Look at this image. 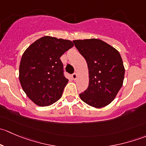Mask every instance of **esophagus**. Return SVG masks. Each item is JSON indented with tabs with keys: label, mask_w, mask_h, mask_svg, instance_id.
Segmentation results:
<instances>
[{
	"label": "esophagus",
	"mask_w": 146,
	"mask_h": 146,
	"mask_svg": "<svg viewBox=\"0 0 146 146\" xmlns=\"http://www.w3.org/2000/svg\"><path fill=\"white\" fill-rule=\"evenodd\" d=\"M72 78H73V80H76V78H77V73H74L72 74Z\"/></svg>",
	"instance_id": "34e87169"
}]
</instances>
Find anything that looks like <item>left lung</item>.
<instances>
[{"label": "left lung", "instance_id": "1", "mask_svg": "<svg viewBox=\"0 0 146 146\" xmlns=\"http://www.w3.org/2000/svg\"><path fill=\"white\" fill-rule=\"evenodd\" d=\"M73 42L86 60L89 70V85L80 94V99L96 108L108 105L123 85L125 70L120 54L100 39Z\"/></svg>", "mask_w": 146, "mask_h": 146}]
</instances>
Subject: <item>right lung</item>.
Returning <instances> with one entry per match:
<instances>
[{
	"label": "right lung",
	"instance_id": "add662e5",
	"mask_svg": "<svg viewBox=\"0 0 146 146\" xmlns=\"http://www.w3.org/2000/svg\"><path fill=\"white\" fill-rule=\"evenodd\" d=\"M73 46L70 40L45 36L24 52L19 79L24 92L36 104L48 106L60 99L68 81L60 57Z\"/></svg>",
	"mask_w": 146,
	"mask_h": 146
}]
</instances>
